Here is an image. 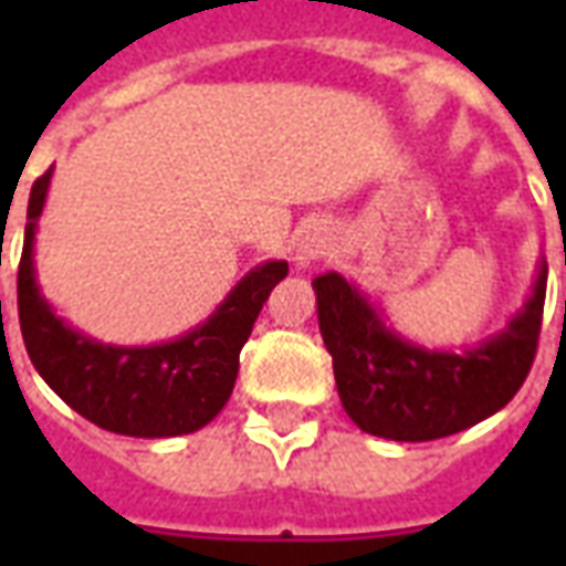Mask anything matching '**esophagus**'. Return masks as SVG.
Listing matches in <instances>:
<instances>
[{
    "mask_svg": "<svg viewBox=\"0 0 566 566\" xmlns=\"http://www.w3.org/2000/svg\"><path fill=\"white\" fill-rule=\"evenodd\" d=\"M331 251V230L324 227V223H308L303 227L294 239V270L296 272H306L312 263L318 258H324Z\"/></svg>",
    "mask_w": 566,
    "mask_h": 566,
    "instance_id": "34e87169",
    "label": "esophagus"
}]
</instances>
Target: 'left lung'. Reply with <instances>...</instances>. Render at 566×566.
<instances>
[{
	"label": "left lung",
	"mask_w": 566,
	"mask_h": 566,
	"mask_svg": "<svg viewBox=\"0 0 566 566\" xmlns=\"http://www.w3.org/2000/svg\"><path fill=\"white\" fill-rule=\"evenodd\" d=\"M546 279L539 258L531 291L500 331L463 348H427L388 327L360 284L318 275V327L348 418L373 437L430 442L500 412L534 364Z\"/></svg>",
	"instance_id": "1"
}]
</instances>
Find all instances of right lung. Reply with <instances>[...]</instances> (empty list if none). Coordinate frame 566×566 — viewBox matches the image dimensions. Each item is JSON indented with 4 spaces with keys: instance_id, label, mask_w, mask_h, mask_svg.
I'll use <instances>...</instances> for the list:
<instances>
[{
    "instance_id": "obj_1",
    "label": "right lung",
    "mask_w": 566,
    "mask_h": 566,
    "mask_svg": "<svg viewBox=\"0 0 566 566\" xmlns=\"http://www.w3.org/2000/svg\"><path fill=\"white\" fill-rule=\"evenodd\" d=\"M51 175L54 169L32 185L18 270L20 331L32 367L63 403L120 437L169 439L206 427L233 394L239 352L270 291L287 275V260H263L248 270L209 318L175 339L103 343L56 315L39 284L35 233Z\"/></svg>"
}]
</instances>
